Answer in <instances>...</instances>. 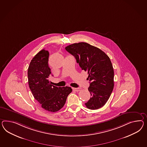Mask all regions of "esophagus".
<instances>
[{
  "label": "esophagus",
  "mask_w": 147,
  "mask_h": 147,
  "mask_svg": "<svg viewBox=\"0 0 147 147\" xmlns=\"http://www.w3.org/2000/svg\"><path fill=\"white\" fill-rule=\"evenodd\" d=\"M72 90L75 91H76V92H79L81 89H80V88H72Z\"/></svg>",
  "instance_id": "1"
}]
</instances>
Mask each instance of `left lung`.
Returning a JSON list of instances; mask_svg holds the SVG:
<instances>
[{"mask_svg": "<svg viewBox=\"0 0 147 147\" xmlns=\"http://www.w3.org/2000/svg\"><path fill=\"white\" fill-rule=\"evenodd\" d=\"M65 49L75 57L82 69L88 72L90 83L88 90L92 96L85 105L91 110L101 108L108 101L114 86V71L109 57L98 47L84 42Z\"/></svg>", "mask_w": 147, "mask_h": 147, "instance_id": "8db88e82", "label": "left lung"}]
</instances>
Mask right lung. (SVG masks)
I'll use <instances>...</instances> for the list:
<instances>
[{"label":"right lung","instance_id":"1","mask_svg":"<svg viewBox=\"0 0 147 147\" xmlns=\"http://www.w3.org/2000/svg\"><path fill=\"white\" fill-rule=\"evenodd\" d=\"M49 52L45 49L39 52L30 62L28 70V84L34 98L46 111L57 112L65 105L70 87H57L51 84V75L49 66Z\"/></svg>","mask_w":147,"mask_h":147}]
</instances>
